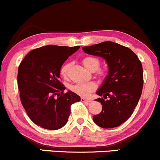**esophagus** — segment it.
Instances as JSON below:
<instances>
[{
  "instance_id": "34e87169",
  "label": "esophagus",
  "mask_w": 160,
  "mask_h": 160,
  "mask_svg": "<svg viewBox=\"0 0 160 160\" xmlns=\"http://www.w3.org/2000/svg\"><path fill=\"white\" fill-rule=\"evenodd\" d=\"M81 101H82V102H91V100H88V99H85V98H81Z\"/></svg>"
}]
</instances>
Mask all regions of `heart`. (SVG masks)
<instances>
[{
    "label": "heart",
    "instance_id": "b5f03b06",
    "mask_svg": "<svg viewBox=\"0 0 160 160\" xmlns=\"http://www.w3.org/2000/svg\"><path fill=\"white\" fill-rule=\"evenodd\" d=\"M82 63L85 66L86 68H88L90 71H96L100 66V60L96 57H86L82 60ZM68 64L63 65L62 67L60 70V73L63 77H66L68 73ZM71 89L72 92L76 93L77 94H79L83 97H86L92 91L95 89V85L93 82H78V83L72 85Z\"/></svg>",
    "mask_w": 160,
    "mask_h": 160
}]
</instances>
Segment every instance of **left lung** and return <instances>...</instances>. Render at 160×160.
<instances>
[{"label": "left lung", "mask_w": 160, "mask_h": 160, "mask_svg": "<svg viewBox=\"0 0 160 160\" xmlns=\"http://www.w3.org/2000/svg\"><path fill=\"white\" fill-rule=\"evenodd\" d=\"M82 50L103 58L107 62L108 73L96 94L102 98V111L93 116V121L102 128H114L131 116L138 104L143 85L142 67L137 55L129 48L105 41Z\"/></svg>", "instance_id": "1"}]
</instances>
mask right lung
Instances as JSON below:
<instances>
[{
    "label": "right lung",
    "instance_id": "add662e5",
    "mask_svg": "<svg viewBox=\"0 0 160 160\" xmlns=\"http://www.w3.org/2000/svg\"><path fill=\"white\" fill-rule=\"evenodd\" d=\"M80 46L48 45L30 51L18 68L20 101L30 120L41 128L58 130L66 125L70 106L81 98L60 82L61 67ZM58 98H55V95Z\"/></svg>",
    "mask_w": 160,
    "mask_h": 160
}]
</instances>
